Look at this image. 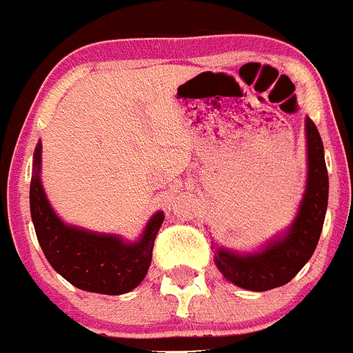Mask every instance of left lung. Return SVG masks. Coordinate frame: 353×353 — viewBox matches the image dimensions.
Here are the masks:
<instances>
[{"mask_svg":"<svg viewBox=\"0 0 353 353\" xmlns=\"http://www.w3.org/2000/svg\"><path fill=\"white\" fill-rule=\"evenodd\" d=\"M307 176L297 215L285 232L254 251L215 249V265L228 281L251 292H267L286 285L310 261L322 233L329 199V174L323 143L316 125L305 118Z\"/></svg>","mask_w":353,"mask_h":353,"instance_id":"left-lung-1","label":"left lung"}]
</instances>
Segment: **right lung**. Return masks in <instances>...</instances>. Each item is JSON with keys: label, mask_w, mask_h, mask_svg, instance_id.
<instances>
[{"label": "right lung", "mask_w": 353, "mask_h": 353, "mask_svg": "<svg viewBox=\"0 0 353 353\" xmlns=\"http://www.w3.org/2000/svg\"><path fill=\"white\" fill-rule=\"evenodd\" d=\"M42 143L33 154L30 210L37 239L52 269L70 285L102 295L129 293L145 279L164 212H155L138 240H123L113 233L90 232L58 217L43 191Z\"/></svg>", "instance_id": "obj_1"}]
</instances>
